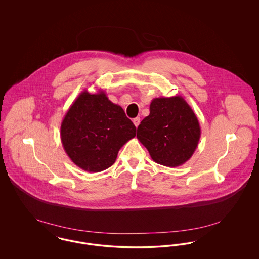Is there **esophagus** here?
Segmentation results:
<instances>
[{
    "mask_svg": "<svg viewBox=\"0 0 259 259\" xmlns=\"http://www.w3.org/2000/svg\"><path fill=\"white\" fill-rule=\"evenodd\" d=\"M140 122H141V118H140V117H136V118L133 119V123H134L136 127H138V126H139Z\"/></svg>",
    "mask_w": 259,
    "mask_h": 259,
    "instance_id": "obj_1",
    "label": "esophagus"
}]
</instances>
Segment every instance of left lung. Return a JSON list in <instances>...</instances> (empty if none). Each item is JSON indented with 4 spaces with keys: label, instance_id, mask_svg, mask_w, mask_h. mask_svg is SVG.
Masks as SVG:
<instances>
[{
    "label": "left lung",
    "instance_id": "1",
    "mask_svg": "<svg viewBox=\"0 0 259 259\" xmlns=\"http://www.w3.org/2000/svg\"><path fill=\"white\" fill-rule=\"evenodd\" d=\"M200 137L197 116L182 96L153 99L137 132L152 160L172 168L190 159Z\"/></svg>",
    "mask_w": 259,
    "mask_h": 259
}]
</instances>
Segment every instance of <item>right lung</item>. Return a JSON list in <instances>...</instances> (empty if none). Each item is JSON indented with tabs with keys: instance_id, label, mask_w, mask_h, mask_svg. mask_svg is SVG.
Here are the masks:
<instances>
[{
	"instance_id": "add662e5",
	"label": "right lung",
	"mask_w": 259,
	"mask_h": 259,
	"mask_svg": "<svg viewBox=\"0 0 259 259\" xmlns=\"http://www.w3.org/2000/svg\"><path fill=\"white\" fill-rule=\"evenodd\" d=\"M62 145L80 169L102 172L116 160L124 145L136 136V127L123 109L103 90L82 91L65 114L60 128Z\"/></svg>"
}]
</instances>
